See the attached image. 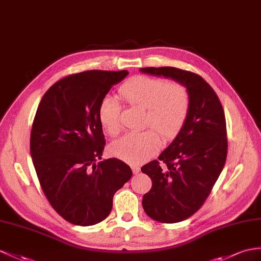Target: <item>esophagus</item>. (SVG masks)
Returning <instances> with one entry per match:
<instances>
[{
	"label": "esophagus",
	"instance_id": "34e87169",
	"mask_svg": "<svg viewBox=\"0 0 261 261\" xmlns=\"http://www.w3.org/2000/svg\"><path fill=\"white\" fill-rule=\"evenodd\" d=\"M132 170H133V173L137 175V174H139V171H141V167H139L138 165H132Z\"/></svg>",
	"mask_w": 261,
	"mask_h": 261
}]
</instances>
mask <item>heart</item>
I'll return each mask as SVG.
<instances>
[{"label": "heart", "instance_id": "obj_1", "mask_svg": "<svg viewBox=\"0 0 261 261\" xmlns=\"http://www.w3.org/2000/svg\"><path fill=\"white\" fill-rule=\"evenodd\" d=\"M119 94L128 104L146 109L144 125L151 128L129 133L111 146L114 156L132 164L147 161L162 146V137L171 141L179 134L189 113L190 97L180 83L163 79L136 76L119 88ZM98 119L110 135L120 132V104L107 95L100 100Z\"/></svg>", "mask_w": 261, "mask_h": 261}]
</instances>
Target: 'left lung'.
Returning <instances> with one entry per match:
<instances>
[{"label":"left lung","mask_w":261,"mask_h":261,"mask_svg":"<svg viewBox=\"0 0 261 261\" xmlns=\"http://www.w3.org/2000/svg\"><path fill=\"white\" fill-rule=\"evenodd\" d=\"M139 71L174 80L189 93L182 129L158 161L142 167L152 182L143 197L145 213L156 221L174 224L198 211L224 168L228 148L225 113L217 94L198 74L169 66Z\"/></svg>","instance_id":"left-lung-1"}]
</instances>
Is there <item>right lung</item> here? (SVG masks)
I'll return each mask as SVG.
<instances>
[{"instance_id": "1", "label": "right lung", "mask_w": 261, "mask_h": 261, "mask_svg": "<svg viewBox=\"0 0 261 261\" xmlns=\"http://www.w3.org/2000/svg\"><path fill=\"white\" fill-rule=\"evenodd\" d=\"M127 71H86L56 82L44 94L31 130V156L44 195L71 224L103 221L113 197L133 175L117 158L101 160L105 138L98 107Z\"/></svg>"}]
</instances>
